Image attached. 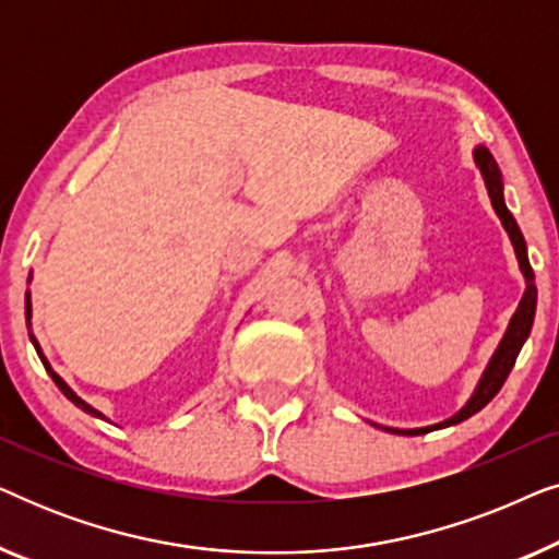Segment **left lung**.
<instances>
[{"instance_id":"left-lung-1","label":"left lung","mask_w":559,"mask_h":559,"mask_svg":"<svg viewBox=\"0 0 559 559\" xmlns=\"http://www.w3.org/2000/svg\"><path fill=\"white\" fill-rule=\"evenodd\" d=\"M476 163H478V167H480V173H484L486 190H488V198H491V205H493L496 216L501 218V224H503V228H507L511 243H514L519 266H522L524 280H526L524 297H522V302H519L514 318H511L507 335H503V341L499 343V348H496L491 364H488L484 379H480L476 394L471 396V402L465 404V407H463L461 412H457V415H453V417L445 419V423H440V425L419 427V430H389V427H384V430H389V432H396V435H425V432L440 430V427L457 425V423H463V419H468L471 415H476L478 409H484L486 404L491 402L496 394H499V389L503 386V381H507L509 371L514 369V361H516L519 350H522V346H524L526 335H530V331H532L534 310H537V287H534V272H532L530 257H526L524 236H522V231H519L516 221H514V216H511V213H509L507 203H503V195H501V173H499V165H496L493 155H491V152H488L486 147H478V150H476Z\"/></svg>"}]
</instances>
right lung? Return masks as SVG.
I'll list each match as a JSON object with an SVG mask.
<instances>
[{
    "mask_svg": "<svg viewBox=\"0 0 559 559\" xmlns=\"http://www.w3.org/2000/svg\"><path fill=\"white\" fill-rule=\"evenodd\" d=\"M25 302H27V305H25V312H27V320H29V293H27V300H25ZM29 338H33V335H29ZM33 343H35V350H37V356H40V361H43V366H45V369H48V373H50V377H52V381H56V384H58V389H60V392H63V394L68 396V400H71V402H73V404H75V407H79V409H83V412H88V415H94V417H104V415H102V412H96L94 407H91V404H86V402H83V400H81V396H79V394H75V392H73V389H71V386H68V384H66V381H63V379H60L56 371H52V369H50V364H48V361H45V356L40 354V346H37V341H35V338H33Z\"/></svg>",
    "mask_w": 559,
    "mask_h": 559,
    "instance_id": "obj_1",
    "label": "right lung"
}]
</instances>
